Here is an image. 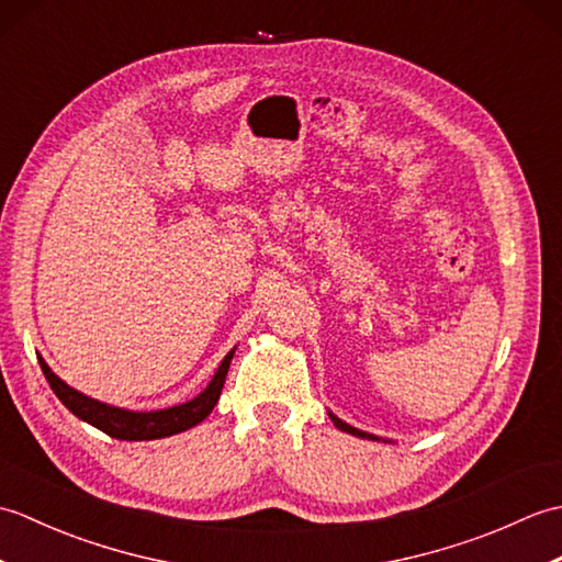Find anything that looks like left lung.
Wrapping results in <instances>:
<instances>
[{
    "mask_svg": "<svg viewBox=\"0 0 562 562\" xmlns=\"http://www.w3.org/2000/svg\"><path fill=\"white\" fill-rule=\"evenodd\" d=\"M330 415V420H333V425H336L338 429H342V432H348V435H355V437H362V439H379V437H374V435H369V432H362V429H357V427H352V425H348V423H342L340 417H336L333 413H328Z\"/></svg>",
    "mask_w": 562,
    "mask_h": 562,
    "instance_id": "left-lung-1",
    "label": "left lung"
}]
</instances>
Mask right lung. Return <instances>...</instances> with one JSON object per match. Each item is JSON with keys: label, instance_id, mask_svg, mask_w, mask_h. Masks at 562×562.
Masks as SVG:
<instances>
[{"label": "right lung", "instance_id": "1", "mask_svg": "<svg viewBox=\"0 0 562 562\" xmlns=\"http://www.w3.org/2000/svg\"><path fill=\"white\" fill-rule=\"evenodd\" d=\"M232 357H234V350L224 357L220 369L214 372L212 381L207 384V389L198 393L193 401L173 405V408L151 411V413L115 408V405L101 403L91 396H83L81 391L65 384V381L45 364L43 357H38V362H41L47 384H50V389L55 391V396L63 401L65 408L69 413H75L79 420L99 427L101 432H105L109 437H115V439L145 441V439H161V437L186 432V429L195 427L198 423L205 420V417L212 413V408L220 401V393L224 389V379H226V372H229Z\"/></svg>", "mask_w": 562, "mask_h": 562}]
</instances>
